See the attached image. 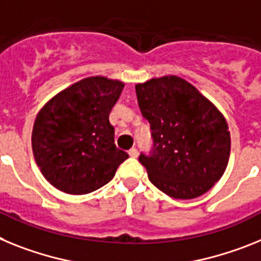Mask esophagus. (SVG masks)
Segmentation results:
<instances>
[{
    "instance_id": "1",
    "label": "esophagus",
    "mask_w": 261,
    "mask_h": 261,
    "mask_svg": "<svg viewBox=\"0 0 261 261\" xmlns=\"http://www.w3.org/2000/svg\"><path fill=\"white\" fill-rule=\"evenodd\" d=\"M128 155H130V158H138V149L135 148V147H133V148L130 149V151H128Z\"/></svg>"
}]
</instances>
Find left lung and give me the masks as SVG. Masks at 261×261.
I'll return each mask as SVG.
<instances>
[{"mask_svg": "<svg viewBox=\"0 0 261 261\" xmlns=\"http://www.w3.org/2000/svg\"><path fill=\"white\" fill-rule=\"evenodd\" d=\"M152 148L140 153L149 181L178 199L202 196L222 177L230 158L227 122L196 88L177 76L135 85Z\"/></svg>", "mask_w": 261, "mask_h": 261, "instance_id": "left-lung-1", "label": "left lung"}]
</instances>
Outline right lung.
<instances>
[{
	"label": "right lung",
	"instance_id": "right-lung-1",
	"mask_svg": "<svg viewBox=\"0 0 261 261\" xmlns=\"http://www.w3.org/2000/svg\"><path fill=\"white\" fill-rule=\"evenodd\" d=\"M124 84L88 77L49 99L33 128V152L49 184L68 194H87L114 177L128 158L114 144L109 114Z\"/></svg>",
	"mask_w": 261,
	"mask_h": 261
}]
</instances>
